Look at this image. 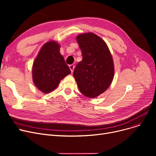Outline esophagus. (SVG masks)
Wrapping results in <instances>:
<instances>
[{
    "label": "esophagus",
    "mask_w": 156,
    "mask_h": 156,
    "mask_svg": "<svg viewBox=\"0 0 156 156\" xmlns=\"http://www.w3.org/2000/svg\"><path fill=\"white\" fill-rule=\"evenodd\" d=\"M69 68H70V69H71V73H73L74 69H75V65H74V64H70V65L69 66Z\"/></svg>",
    "instance_id": "obj_1"
}]
</instances>
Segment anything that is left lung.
Wrapping results in <instances>:
<instances>
[{"instance_id":"obj_1","label":"left lung","mask_w":156,"mask_h":156,"mask_svg":"<svg viewBox=\"0 0 156 156\" xmlns=\"http://www.w3.org/2000/svg\"><path fill=\"white\" fill-rule=\"evenodd\" d=\"M76 40L83 59L74 69L73 76L80 91L87 97L95 98L112 83L114 75L112 57L107 44L93 33L78 35Z\"/></svg>"}]
</instances>
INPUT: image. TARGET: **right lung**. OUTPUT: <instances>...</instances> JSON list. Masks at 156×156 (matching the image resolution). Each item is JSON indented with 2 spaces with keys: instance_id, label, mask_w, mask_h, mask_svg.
<instances>
[{
  "instance_id": "1",
  "label": "right lung",
  "mask_w": 156,
  "mask_h": 156,
  "mask_svg": "<svg viewBox=\"0 0 156 156\" xmlns=\"http://www.w3.org/2000/svg\"><path fill=\"white\" fill-rule=\"evenodd\" d=\"M70 73V69L60 54V45L55 41L45 43L33 64V81L37 88L45 94L51 92Z\"/></svg>"
}]
</instances>
